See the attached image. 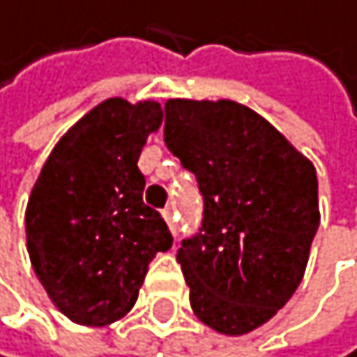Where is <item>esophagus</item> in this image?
Returning <instances> with one entry per match:
<instances>
[{"label":"esophagus","mask_w":357,"mask_h":357,"mask_svg":"<svg viewBox=\"0 0 357 357\" xmlns=\"http://www.w3.org/2000/svg\"><path fill=\"white\" fill-rule=\"evenodd\" d=\"M164 218L168 222V227H171V231L177 234V209H175V204L166 206V209H164Z\"/></svg>","instance_id":"esophagus-1"}]
</instances>
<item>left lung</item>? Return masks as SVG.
Here are the masks:
<instances>
[{"label":"left lung","instance_id":"left-lung-1","mask_svg":"<svg viewBox=\"0 0 357 357\" xmlns=\"http://www.w3.org/2000/svg\"><path fill=\"white\" fill-rule=\"evenodd\" d=\"M164 114V142L204 202L177 250L191 308L218 333H250L286 306L306 270L319 227L315 166L234 100L171 98Z\"/></svg>","mask_w":357,"mask_h":357}]
</instances>
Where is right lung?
I'll return each instance as SVG.
<instances>
[{
  "label": "right lung",
  "mask_w": 357,
  "mask_h": 357,
  "mask_svg": "<svg viewBox=\"0 0 357 357\" xmlns=\"http://www.w3.org/2000/svg\"><path fill=\"white\" fill-rule=\"evenodd\" d=\"M162 123L153 100L107 98L51 151L26 206V248L62 315L105 326L135 306L148 263L171 250L162 213L144 204L139 155Z\"/></svg>",
  "instance_id": "right-lung-1"
}]
</instances>
